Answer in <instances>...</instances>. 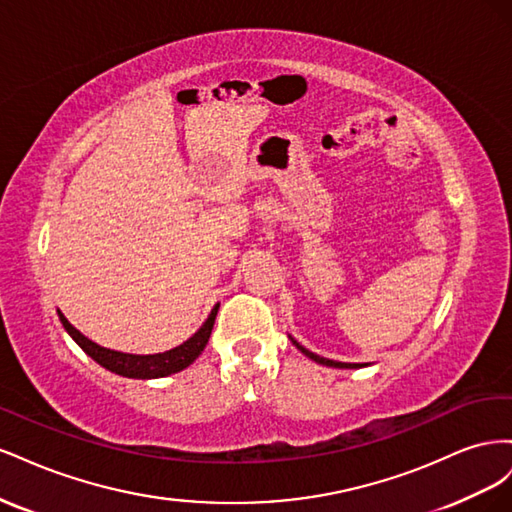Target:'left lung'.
<instances>
[{"label": "left lung", "instance_id": "left-lung-1", "mask_svg": "<svg viewBox=\"0 0 512 512\" xmlns=\"http://www.w3.org/2000/svg\"><path fill=\"white\" fill-rule=\"evenodd\" d=\"M292 339V337H290ZM292 344L297 346L305 356H309V359L312 361H316V363H320V365H327V367H337V369H356V367H363L365 363H342V361H331V359H324V356H318V354H314V352H309L307 348H303L297 339H292Z\"/></svg>", "mask_w": 512, "mask_h": 512}]
</instances>
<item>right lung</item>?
Masks as SVG:
<instances>
[{"label":"right lung","mask_w":512,"mask_h":512,"mask_svg":"<svg viewBox=\"0 0 512 512\" xmlns=\"http://www.w3.org/2000/svg\"><path fill=\"white\" fill-rule=\"evenodd\" d=\"M218 309H220V303L211 309V314L205 320L203 327H200L188 339V342H183L181 346H177L173 350L158 352V354H128V352H117V350H111V348H102L96 342L87 339L81 331H76L72 324L68 322V318L59 312V309H57V314H59L61 324H64V329L68 331V335L98 365H102L108 371H113V374L126 376V378L151 380V378H164V376H170V374H177V371L185 369L198 359V354L205 350V346L209 342L215 316H218Z\"/></svg>","instance_id":"1"}]
</instances>
